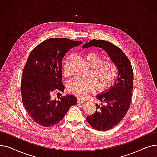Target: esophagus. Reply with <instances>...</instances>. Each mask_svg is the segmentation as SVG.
Here are the masks:
<instances>
[{
  "label": "esophagus",
  "instance_id": "1",
  "mask_svg": "<svg viewBox=\"0 0 157 157\" xmlns=\"http://www.w3.org/2000/svg\"><path fill=\"white\" fill-rule=\"evenodd\" d=\"M77 102H78V104H79V103H84V102H85V101L83 99V98H81L78 97V98H77Z\"/></svg>",
  "mask_w": 157,
  "mask_h": 157
}]
</instances>
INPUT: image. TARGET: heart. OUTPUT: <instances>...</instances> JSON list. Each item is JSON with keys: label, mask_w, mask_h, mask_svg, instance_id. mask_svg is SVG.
Here are the masks:
<instances>
[{"label": "heart", "mask_w": 157, "mask_h": 157, "mask_svg": "<svg viewBox=\"0 0 157 157\" xmlns=\"http://www.w3.org/2000/svg\"><path fill=\"white\" fill-rule=\"evenodd\" d=\"M84 60L90 67L86 78H74L67 84L68 91L78 97H83L94 88L98 92H103L110 88L116 82L119 73L118 65L114 62L104 60V57L94 52L84 55ZM64 73L68 75L71 71L64 65Z\"/></svg>", "instance_id": "1"}]
</instances>
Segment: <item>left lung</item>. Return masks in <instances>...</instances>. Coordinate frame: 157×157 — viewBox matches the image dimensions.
Masks as SVG:
<instances>
[{
  "instance_id": "1",
  "label": "left lung",
  "mask_w": 157,
  "mask_h": 157,
  "mask_svg": "<svg viewBox=\"0 0 157 157\" xmlns=\"http://www.w3.org/2000/svg\"><path fill=\"white\" fill-rule=\"evenodd\" d=\"M92 46L104 49L119 69L114 85L105 92L97 95V99L103 104L101 106L96 104L97 111L86 117L88 123L92 128L106 131L118 125L130 108L134 87L133 69L127 55L120 48L109 41L93 39L85 44L83 48Z\"/></svg>"
}]
</instances>
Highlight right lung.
Returning <instances> with one entry per match:
<instances>
[{
	"label": "right lung",
	"mask_w": 157,
	"mask_h": 157,
	"mask_svg": "<svg viewBox=\"0 0 157 157\" xmlns=\"http://www.w3.org/2000/svg\"><path fill=\"white\" fill-rule=\"evenodd\" d=\"M81 43L67 38H50L31 52L23 71L21 93L25 108L37 124L44 127L55 125L70 107L76 104V98L72 95L53 100L52 94L55 90L63 92L62 59L70 49Z\"/></svg>",
	"instance_id": "1"
}]
</instances>
